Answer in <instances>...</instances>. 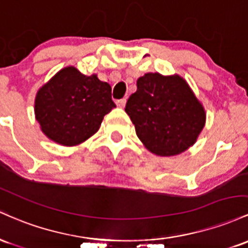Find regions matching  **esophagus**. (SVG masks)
<instances>
[{"label":"esophagus","mask_w":248,"mask_h":248,"mask_svg":"<svg viewBox=\"0 0 248 248\" xmlns=\"http://www.w3.org/2000/svg\"><path fill=\"white\" fill-rule=\"evenodd\" d=\"M116 104H117V107H118V108H124L125 104H126V99H125V98L119 99V101L116 102Z\"/></svg>","instance_id":"1"}]
</instances>
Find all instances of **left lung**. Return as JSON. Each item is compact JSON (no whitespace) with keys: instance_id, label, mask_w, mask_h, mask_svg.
Returning <instances> with one entry per match:
<instances>
[{"instance_id":"left-lung-1","label":"left lung","mask_w":248,"mask_h":248,"mask_svg":"<svg viewBox=\"0 0 248 248\" xmlns=\"http://www.w3.org/2000/svg\"><path fill=\"white\" fill-rule=\"evenodd\" d=\"M125 112L150 152L171 157L186 151L204 129L206 112L187 82L179 75L147 72L137 79Z\"/></svg>"}]
</instances>
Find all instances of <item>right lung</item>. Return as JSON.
Returning a JSON list of instances; mask_svg holds the SVG:
<instances>
[{
    "mask_svg": "<svg viewBox=\"0 0 248 248\" xmlns=\"http://www.w3.org/2000/svg\"><path fill=\"white\" fill-rule=\"evenodd\" d=\"M116 108L109 83L96 74L85 76L75 66L63 68L36 93L35 117L49 139L63 146L82 144L98 131Z\"/></svg>",
    "mask_w": 248,
    "mask_h": 248,
    "instance_id": "obj_1",
    "label": "right lung"
}]
</instances>
